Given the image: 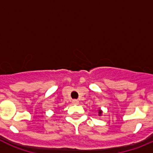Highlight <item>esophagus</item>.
<instances>
[{"instance_id": "esophagus-1", "label": "esophagus", "mask_w": 153, "mask_h": 153, "mask_svg": "<svg viewBox=\"0 0 153 153\" xmlns=\"http://www.w3.org/2000/svg\"><path fill=\"white\" fill-rule=\"evenodd\" d=\"M72 102L74 105H77V104H79V101H78L77 100H74L72 101Z\"/></svg>"}]
</instances>
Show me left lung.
<instances>
[{"label": "left lung", "mask_w": 153, "mask_h": 153, "mask_svg": "<svg viewBox=\"0 0 153 153\" xmlns=\"http://www.w3.org/2000/svg\"><path fill=\"white\" fill-rule=\"evenodd\" d=\"M102 114V111L101 110V109H99L98 110V116H100V117H101Z\"/></svg>", "instance_id": "1"}]
</instances>
